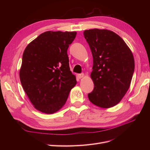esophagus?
Returning a JSON list of instances; mask_svg holds the SVG:
<instances>
[{
    "instance_id": "34e87169",
    "label": "esophagus",
    "mask_w": 150,
    "mask_h": 150,
    "mask_svg": "<svg viewBox=\"0 0 150 150\" xmlns=\"http://www.w3.org/2000/svg\"><path fill=\"white\" fill-rule=\"evenodd\" d=\"M78 77L79 78V79H81L83 78L84 77V74H78Z\"/></svg>"
}]
</instances>
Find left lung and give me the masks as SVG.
<instances>
[{
  "mask_svg": "<svg viewBox=\"0 0 150 150\" xmlns=\"http://www.w3.org/2000/svg\"><path fill=\"white\" fill-rule=\"evenodd\" d=\"M93 57L91 73L94 85L89 101L101 108L118 104L128 90L134 70L131 49L120 36L108 29L84 31Z\"/></svg>",
  "mask_w": 150,
  "mask_h": 150,
  "instance_id": "1",
  "label": "left lung"
}]
</instances>
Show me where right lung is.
<instances>
[{
	"label": "right lung",
	"instance_id": "right-lung-1",
	"mask_svg": "<svg viewBox=\"0 0 150 150\" xmlns=\"http://www.w3.org/2000/svg\"><path fill=\"white\" fill-rule=\"evenodd\" d=\"M76 34L46 31L24 50L19 71L21 83L34 107L43 113L53 114L60 110L77 83L67 54Z\"/></svg>",
	"mask_w": 150,
	"mask_h": 150
}]
</instances>
